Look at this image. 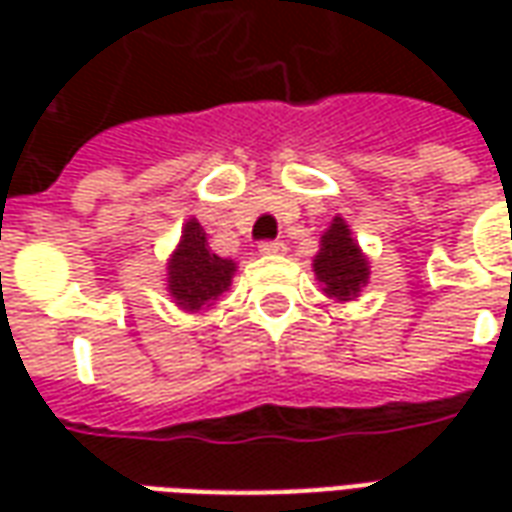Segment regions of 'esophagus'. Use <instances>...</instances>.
Returning a JSON list of instances; mask_svg holds the SVG:
<instances>
[{"label":"esophagus","instance_id":"34e87169","mask_svg":"<svg viewBox=\"0 0 512 512\" xmlns=\"http://www.w3.org/2000/svg\"><path fill=\"white\" fill-rule=\"evenodd\" d=\"M285 252H288V246L282 241H263L260 244V255H285Z\"/></svg>","mask_w":512,"mask_h":512}]
</instances>
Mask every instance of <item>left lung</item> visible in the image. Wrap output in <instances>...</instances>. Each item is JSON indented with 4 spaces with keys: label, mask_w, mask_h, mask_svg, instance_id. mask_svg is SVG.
<instances>
[{
    "label": "left lung",
    "mask_w": 512,
    "mask_h": 512,
    "mask_svg": "<svg viewBox=\"0 0 512 512\" xmlns=\"http://www.w3.org/2000/svg\"><path fill=\"white\" fill-rule=\"evenodd\" d=\"M312 271L329 299L354 301L370 282V260L356 244L343 216H334L329 230L321 235V249L312 257Z\"/></svg>",
    "instance_id": "1"
}]
</instances>
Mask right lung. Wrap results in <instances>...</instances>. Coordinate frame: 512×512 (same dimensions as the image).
I'll return each mask as SVG.
<instances>
[{
	"label": "right lung",
	"mask_w": 512,
	"mask_h": 512,
	"mask_svg": "<svg viewBox=\"0 0 512 512\" xmlns=\"http://www.w3.org/2000/svg\"><path fill=\"white\" fill-rule=\"evenodd\" d=\"M235 271V260L219 257L208 246L202 224L197 219H186L178 246L167 260V293L180 310H211L224 290H230Z\"/></svg>",
	"instance_id": "1"
}]
</instances>
